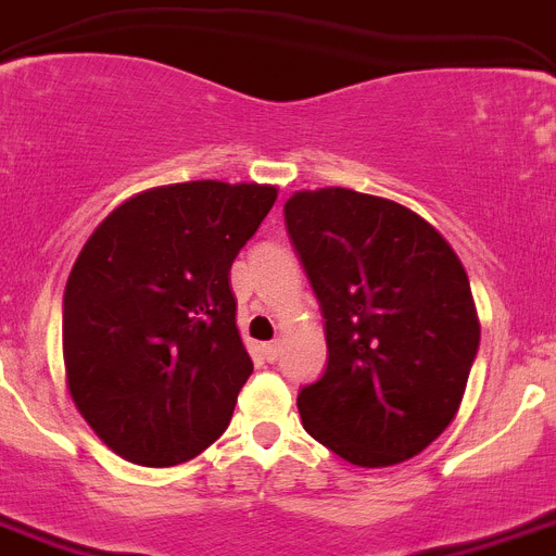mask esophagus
<instances>
[{"label":"esophagus","mask_w":556,"mask_h":556,"mask_svg":"<svg viewBox=\"0 0 556 556\" xmlns=\"http://www.w3.org/2000/svg\"><path fill=\"white\" fill-rule=\"evenodd\" d=\"M261 354H264V359H267V363H275V359L281 357V343H278V340H273V343H264L261 345Z\"/></svg>","instance_id":"esophagus-1"}]
</instances>
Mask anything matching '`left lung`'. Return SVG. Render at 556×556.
Instances as JSON below:
<instances>
[{"mask_svg": "<svg viewBox=\"0 0 556 556\" xmlns=\"http://www.w3.org/2000/svg\"><path fill=\"white\" fill-rule=\"evenodd\" d=\"M283 219L329 349L298 393L306 433L357 467L414 458L453 421L478 354L462 261L414 211L345 188L295 193Z\"/></svg>", "mask_w": 556, "mask_h": 556, "instance_id": "8db88e82", "label": "left lung"}]
</instances>
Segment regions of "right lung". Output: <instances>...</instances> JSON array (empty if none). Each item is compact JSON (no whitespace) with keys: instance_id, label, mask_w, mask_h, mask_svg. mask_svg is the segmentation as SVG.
Listing matches in <instances>:
<instances>
[{"instance_id":"1","label":"right lung","mask_w":556,"mask_h":556,"mask_svg":"<svg viewBox=\"0 0 556 556\" xmlns=\"http://www.w3.org/2000/svg\"><path fill=\"white\" fill-rule=\"evenodd\" d=\"M278 191L216 179L131 197L89 236L64 289L66 386L117 455L191 462L230 425L253 359L230 267Z\"/></svg>"}]
</instances>
